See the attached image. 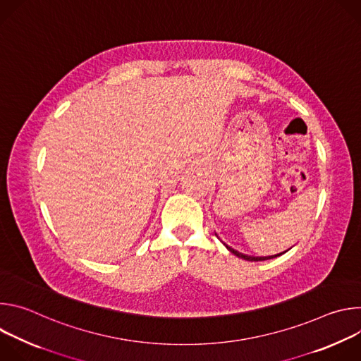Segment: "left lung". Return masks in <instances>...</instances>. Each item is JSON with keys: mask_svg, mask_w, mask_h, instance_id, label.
Wrapping results in <instances>:
<instances>
[{"mask_svg": "<svg viewBox=\"0 0 361 361\" xmlns=\"http://www.w3.org/2000/svg\"><path fill=\"white\" fill-rule=\"evenodd\" d=\"M233 254H235L237 257H240V259H244V260H248V262H263V260H270V259H274V257H279V255H281V254H277V255H270V257H251V255H245V254H243V252H238L237 250H234V248H231V247H228V245H226Z\"/></svg>", "mask_w": 361, "mask_h": 361, "instance_id": "1", "label": "left lung"}]
</instances>
